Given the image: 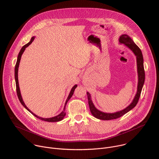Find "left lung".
Here are the masks:
<instances>
[{"instance_id":"left-lung-1","label":"left lung","mask_w":159,"mask_h":159,"mask_svg":"<svg viewBox=\"0 0 159 159\" xmlns=\"http://www.w3.org/2000/svg\"><path fill=\"white\" fill-rule=\"evenodd\" d=\"M120 42L121 43L125 44L126 47H128L129 49H131L134 55L137 57V69H138V74H139V84H138V88H137V93L136 94L133 102L130 105H129L125 109L116 112L115 113H105L98 110L95 106H94L93 101L90 99V95L87 92V99L89 106L90 108V111L91 112L92 115L96 118L102 120H111L117 119L120 118L121 116L125 115L126 112L129 111L132 109L134 107L136 106L139 100L140 97L141 92L142 90L143 85L145 82V70H144V66H143V58L141 50L140 48L136 44L134 41L131 39V38L127 34H123L120 38Z\"/></svg>"}]
</instances>
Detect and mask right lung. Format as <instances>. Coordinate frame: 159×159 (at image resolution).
I'll use <instances>...</instances> for the list:
<instances>
[{"instance_id":"1","label":"right lung","mask_w":159,"mask_h":159,"mask_svg":"<svg viewBox=\"0 0 159 159\" xmlns=\"http://www.w3.org/2000/svg\"><path fill=\"white\" fill-rule=\"evenodd\" d=\"M34 37H32L31 39V41L26 44L25 46H23L22 47L21 50H20L19 53V55H18V57H17V61H16V66H15V80H16V92H17V97H18V99L19 100V101L20 102V103L22 104V105L28 111H30L31 114L33 115H34L35 117L39 118V120H43V121H48V122H57V121H61V120H63V118H64V116H65L66 115V112H65V106L67 103V102L69 101V100L71 98V97L72 96L73 94H74V90L77 87V85H75L71 89V91L69 95V97H68L67 99L66 100V102H65V106H64V109L63 110V111L60 113V115H58V116H55V117H53V118H42L41 117H39L38 116H36V115H34L33 112H32L25 105V104L24 103L23 101H22V97H21V95H20V90H19V83H18V77H17V72H18V67H19V62H20V58H21V56H22V54L23 53L24 51L25 50L26 48L28 47L29 45L33 42V41L34 40Z\"/></svg>"}]
</instances>
